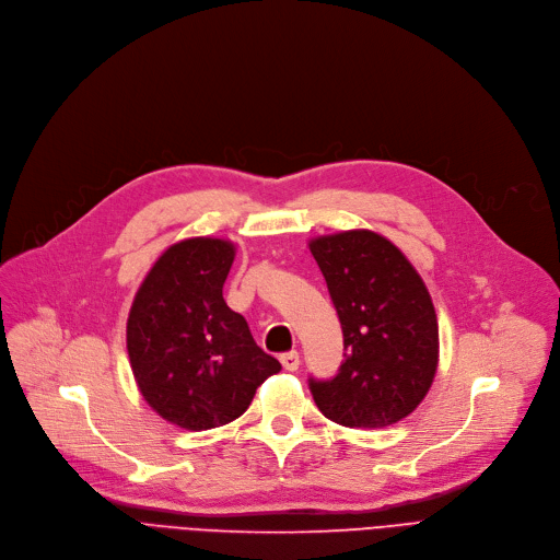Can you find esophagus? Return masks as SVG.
Listing matches in <instances>:
<instances>
[{
    "instance_id": "1",
    "label": "esophagus",
    "mask_w": 560,
    "mask_h": 560,
    "mask_svg": "<svg viewBox=\"0 0 560 560\" xmlns=\"http://www.w3.org/2000/svg\"><path fill=\"white\" fill-rule=\"evenodd\" d=\"M281 365L288 372H295L300 368V354H298V351H285V354H281Z\"/></svg>"
}]
</instances>
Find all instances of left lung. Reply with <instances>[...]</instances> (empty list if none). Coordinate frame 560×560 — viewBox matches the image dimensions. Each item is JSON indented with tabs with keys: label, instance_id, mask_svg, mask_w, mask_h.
I'll use <instances>...</instances> for the list:
<instances>
[{
	"label": "left lung",
	"instance_id": "1",
	"mask_svg": "<svg viewBox=\"0 0 560 560\" xmlns=\"http://www.w3.org/2000/svg\"><path fill=\"white\" fill-rule=\"evenodd\" d=\"M336 306L345 361L331 378H308L325 418L342 427H388L413 413L438 368V319L413 265L384 235L345 231L311 241Z\"/></svg>",
	"mask_w": 560,
	"mask_h": 560
}]
</instances>
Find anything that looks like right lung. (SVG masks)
<instances>
[{"instance_id": "1", "label": "right lung", "mask_w": 560, "mask_h": 560, "mask_svg": "<svg viewBox=\"0 0 560 560\" xmlns=\"http://www.w3.org/2000/svg\"><path fill=\"white\" fill-rule=\"evenodd\" d=\"M233 245L190 238L172 245L144 277L127 322L138 388L167 422L203 431L241 418L281 363L254 342L222 285Z\"/></svg>"}]
</instances>
